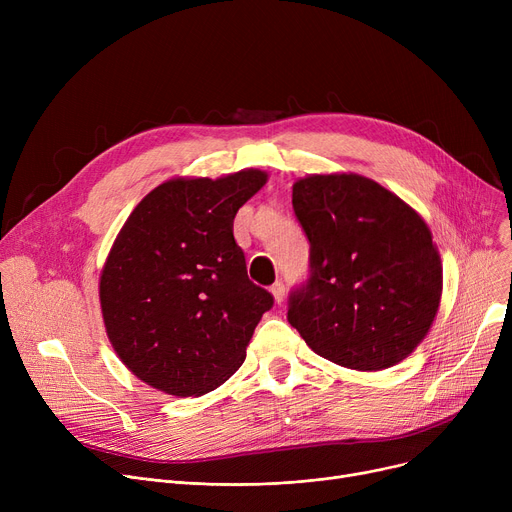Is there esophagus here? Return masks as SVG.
I'll use <instances>...</instances> for the list:
<instances>
[{
  "label": "esophagus",
  "mask_w": 512,
  "mask_h": 512,
  "mask_svg": "<svg viewBox=\"0 0 512 512\" xmlns=\"http://www.w3.org/2000/svg\"><path fill=\"white\" fill-rule=\"evenodd\" d=\"M270 290H272V294H274V301L280 305V303L284 301V294H286V288H284V284H282V282H274Z\"/></svg>",
  "instance_id": "obj_1"
}]
</instances>
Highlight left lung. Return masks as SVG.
I'll list each match as a JSON object with an SVG mask.
<instances>
[{"mask_svg":"<svg viewBox=\"0 0 512 512\" xmlns=\"http://www.w3.org/2000/svg\"><path fill=\"white\" fill-rule=\"evenodd\" d=\"M309 240V278L288 321L336 365L378 371L407 359L434 324L442 261L421 215L359 174H313L292 186Z\"/></svg>","mask_w":512,"mask_h":512,"instance_id":"left-lung-1","label":"left lung"}]
</instances>
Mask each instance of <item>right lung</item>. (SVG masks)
Listing matches in <instances>:
<instances>
[{"instance_id":"add662e5","label":"right lung","mask_w":512,"mask_h":512,"mask_svg":"<svg viewBox=\"0 0 512 512\" xmlns=\"http://www.w3.org/2000/svg\"><path fill=\"white\" fill-rule=\"evenodd\" d=\"M261 170L172 178L134 207L99 280L107 338L139 380L172 396L222 386L274 297L247 276L234 215Z\"/></svg>"}]
</instances>
